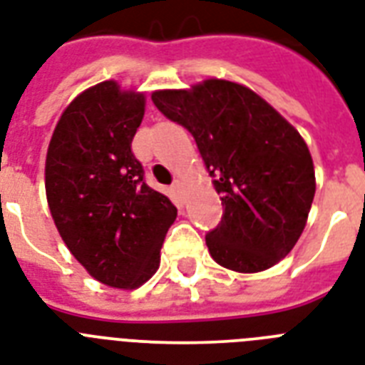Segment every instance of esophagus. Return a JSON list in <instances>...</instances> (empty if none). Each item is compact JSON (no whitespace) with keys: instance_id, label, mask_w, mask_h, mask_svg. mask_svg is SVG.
Wrapping results in <instances>:
<instances>
[{"instance_id":"1","label":"esophagus","mask_w":365,"mask_h":365,"mask_svg":"<svg viewBox=\"0 0 365 365\" xmlns=\"http://www.w3.org/2000/svg\"><path fill=\"white\" fill-rule=\"evenodd\" d=\"M183 191H185V189H183V183L180 182V180H176V182L172 183V193L176 195L178 199L182 200V202H183V199H185V197H183Z\"/></svg>"}]
</instances>
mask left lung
<instances>
[{
	"instance_id": "1",
	"label": "left lung",
	"mask_w": 365,
	"mask_h": 365,
	"mask_svg": "<svg viewBox=\"0 0 365 365\" xmlns=\"http://www.w3.org/2000/svg\"><path fill=\"white\" fill-rule=\"evenodd\" d=\"M151 100L193 134L222 195V222L206 233L214 261L237 272L277 265L299 240L317 191L299 132L254 91L223 79Z\"/></svg>"
}]
</instances>
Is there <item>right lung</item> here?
I'll list each match as a JSON object with an SVG mask.
<instances>
[{
    "label": "right lung",
    "mask_w": 365,
    "mask_h": 365,
    "mask_svg": "<svg viewBox=\"0 0 365 365\" xmlns=\"http://www.w3.org/2000/svg\"><path fill=\"white\" fill-rule=\"evenodd\" d=\"M145 96L115 81L87 88L60 117L48 143L45 191L54 225L91 277L134 289L159 269L178 216L168 197L143 180L132 138Z\"/></svg>",
    "instance_id": "1"
}]
</instances>
